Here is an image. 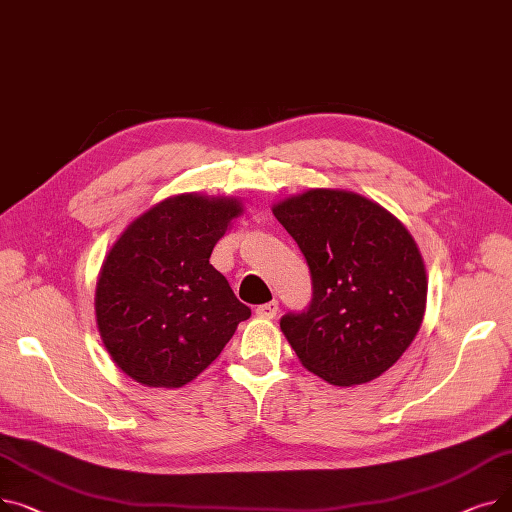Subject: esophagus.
Returning a JSON list of instances; mask_svg holds the SVG:
<instances>
[{
  "instance_id": "1",
  "label": "esophagus",
  "mask_w": 512,
  "mask_h": 512,
  "mask_svg": "<svg viewBox=\"0 0 512 512\" xmlns=\"http://www.w3.org/2000/svg\"><path fill=\"white\" fill-rule=\"evenodd\" d=\"M255 313H257L259 317H263V319H272V317H276V313H278V301L274 299V301H270V303H263V305H259V307L255 309Z\"/></svg>"
}]
</instances>
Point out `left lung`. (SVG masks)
Masks as SVG:
<instances>
[{
  "label": "left lung",
  "instance_id": "left-lung-1",
  "mask_svg": "<svg viewBox=\"0 0 512 512\" xmlns=\"http://www.w3.org/2000/svg\"><path fill=\"white\" fill-rule=\"evenodd\" d=\"M311 272V301L280 328L301 363L334 386L380 378L417 336L425 267L409 230L378 203L315 188L274 207Z\"/></svg>",
  "mask_w": 512,
  "mask_h": 512
}]
</instances>
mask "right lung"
I'll return each mask as SVG.
<instances>
[{"label":"right lung","instance_id":"add662e5","mask_svg":"<svg viewBox=\"0 0 512 512\" xmlns=\"http://www.w3.org/2000/svg\"><path fill=\"white\" fill-rule=\"evenodd\" d=\"M232 199L180 195L134 220L107 255L95 292L97 326L116 365L145 386L195 380L251 317L209 263Z\"/></svg>","mask_w":512,"mask_h":512}]
</instances>
